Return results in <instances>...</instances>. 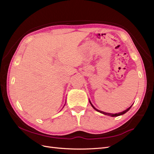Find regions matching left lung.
<instances>
[{
  "label": "left lung",
  "mask_w": 154,
  "mask_h": 154,
  "mask_svg": "<svg viewBox=\"0 0 154 154\" xmlns=\"http://www.w3.org/2000/svg\"><path fill=\"white\" fill-rule=\"evenodd\" d=\"M89 103H90V104L91 105V106H93V109H94V110H96V111H98V112H100V113H103V114H104V115H106V116H111V117H117V116H121V115H123V114H124L125 113H126L131 108V106H132V105L131 106H129L128 109H126V110H125L124 111H123V112H119V113H106V112H103V111H100V110H98V109H96V108L92 105V103H91V102L90 101V100H89Z\"/></svg>",
  "instance_id": "1"
}]
</instances>
